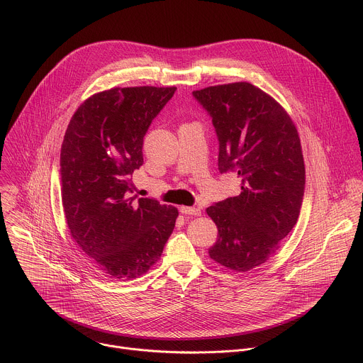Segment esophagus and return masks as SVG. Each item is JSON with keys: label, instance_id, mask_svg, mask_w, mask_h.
<instances>
[{"label": "esophagus", "instance_id": "34e87169", "mask_svg": "<svg viewBox=\"0 0 363 363\" xmlns=\"http://www.w3.org/2000/svg\"><path fill=\"white\" fill-rule=\"evenodd\" d=\"M181 212L185 215H192V216H199L201 215V209L194 208V206H181Z\"/></svg>", "mask_w": 363, "mask_h": 363}]
</instances>
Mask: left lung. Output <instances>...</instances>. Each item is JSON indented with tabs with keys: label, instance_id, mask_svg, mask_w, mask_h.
<instances>
[{
	"label": "left lung",
	"instance_id": "8db88e82",
	"mask_svg": "<svg viewBox=\"0 0 363 363\" xmlns=\"http://www.w3.org/2000/svg\"><path fill=\"white\" fill-rule=\"evenodd\" d=\"M219 141L218 169L240 178V194L206 208L218 226L211 259L235 272L265 264L295 226L305 191L301 140L288 112L250 82L194 91Z\"/></svg>",
	"mask_w": 363,
	"mask_h": 363
}]
</instances>
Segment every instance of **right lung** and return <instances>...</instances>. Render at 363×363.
I'll list each match as a JSON object with an SVG mask.
<instances>
[{
  "mask_svg": "<svg viewBox=\"0 0 363 363\" xmlns=\"http://www.w3.org/2000/svg\"><path fill=\"white\" fill-rule=\"evenodd\" d=\"M175 86L111 88L85 99L61 147V198L78 247L111 278L134 279L160 259L178 209L130 196L144 137Z\"/></svg>",
  "mask_w": 363,
  "mask_h": 363,
  "instance_id": "1",
  "label": "right lung"
}]
</instances>
